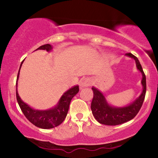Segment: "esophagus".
<instances>
[{
	"label": "esophagus",
	"mask_w": 158,
	"mask_h": 158,
	"mask_svg": "<svg viewBox=\"0 0 158 158\" xmlns=\"http://www.w3.org/2000/svg\"><path fill=\"white\" fill-rule=\"evenodd\" d=\"M92 81L90 79H88V78H84L80 81L79 82V86H80V88H85V87H88L91 85Z\"/></svg>",
	"instance_id": "1"
}]
</instances>
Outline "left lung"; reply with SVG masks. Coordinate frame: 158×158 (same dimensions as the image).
<instances>
[{
  "label": "left lung",
  "mask_w": 158,
  "mask_h": 158,
  "mask_svg": "<svg viewBox=\"0 0 158 158\" xmlns=\"http://www.w3.org/2000/svg\"><path fill=\"white\" fill-rule=\"evenodd\" d=\"M126 56L135 59L137 70L142 73L143 86L142 93L135 101L126 106L115 107L107 102L106 97L101 91L95 87H92L94 97L91 102L92 114L95 119L101 124L107 126H117L131 120L137 115L142 107L146 92V79L142 66L136 56L131 53H126Z\"/></svg>",
  "instance_id": "1"
}]
</instances>
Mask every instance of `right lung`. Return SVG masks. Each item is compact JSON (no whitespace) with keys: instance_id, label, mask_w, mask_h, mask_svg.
I'll return each mask as SVG.
<instances>
[{"instance_id":"obj_1","label":"right lung","mask_w":158,"mask_h":158,"mask_svg":"<svg viewBox=\"0 0 158 158\" xmlns=\"http://www.w3.org/2000/svg\"><path fill=\"white\" fill-rule=\"evenodd\" d=\"M52 49V47L51 45L47 44L39 47L36 50H45L48 52H50L51 51ZM23 61H22L21 66H20L17 81H16V98H17L18 103L22 110L23 114L30 123L39 128L49 129V128H52L54 127L59 126L64 120L65 117L68 114L70 101L74 96H76V94L79 92V85H75V86L72 87L71 88H70L64 93L59 99V102L53 108L44 110L34 109L30 106H28L27 103L23 102L22 99L19 97L17 90L20 69L21 68Z\"/></svg>"}]
</instances>
